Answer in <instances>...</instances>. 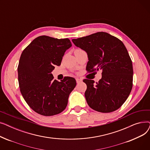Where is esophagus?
Masks as SVG:
<instances>
[{"mask_svg": "<svg viewBox=\"0 0 150 150\" xmlns=\"http://www.w3.org/2000/svg\"><path fill=\"white\" fill-rule=\"evenodd\" d=\"M76 81L77 84H79L82 82V80L80 79V78H76Z\"/></svg>", "mask_w": 150, "mask_h": 150, "instance_id": "34e87169", "label": "esophagus"}]
</instances>
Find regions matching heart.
Returning <instances> with one entry per match:
<instances>
[{"label":"heart","instance_id":"b5f03b06","mask_svg":"<svg viewBox=\"0 0 150 150\" xmlns=\"http://www.w3.org/2000/svg\"><path fill=\"white\" fill-rule=\"evenodd\" d=\"M80 50H81V49H76L75 51H80Z\"/></svg>","mask_w":150,"mask_h":150}]
</instances>
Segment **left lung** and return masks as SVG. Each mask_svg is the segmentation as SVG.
<instances>
[{"instance_id": "1", "label": "left lung", "mask_w": 150, "mask_h": 150, "mask_svg": "<svg viewBox=\"0 0 150 150\" xmlns=\"http://www.w3.org/2000/svg\"><path fill=\"white\" fill-rule=\"evenodd\" d=\"M72 42L88 53V72L102 70V77L96 84L93 80H83L88 105L103 113L120 108L129 96L133 80L132 61L123 43L106 32L73 39Z\"/></svg>"}]
</instances>
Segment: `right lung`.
Wrapping results in <instances>:
<instances>
[{"label": "right lung", "mask_w": 150, "mask_h": 150, "mask_svg": "<svg viewBox=\"0 0 150 150\" xmlns=\"http://www.w3.org/2000/svg\"><path fill=\"white\" fill-rule=\"evenodd\" d=\"M72 46L68 38L47 36L35 38L23 50L18 67V81L23 98L36 113L52 116L66 108L70 93L76 84L72 77L58 81L52 74L60 66L64 53Z\"/></svg>", "instance_id": "add662e5"}]
</instances>
